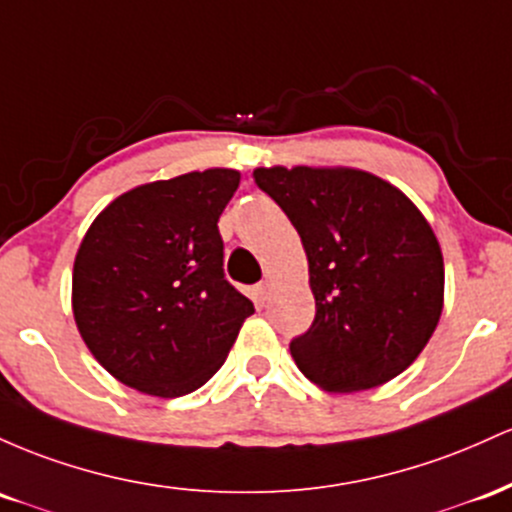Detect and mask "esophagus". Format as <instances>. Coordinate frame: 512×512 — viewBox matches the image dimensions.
Instances as JSON below:
<instances>
[{
    "mask_svg": "<svg viewBox=\"0 0 512 512\" xmlns=\"http://www.w3.org/2000/svg\"><path fill=\"white\" fill-rule=\"evenodd\" d=\"M271 290H273V285L268 283V280H263V283H258L256 287H254V295H256V300L258 302H266L268 297H271Z\"/></svg>",
    "mask_w": 512,
    "mask_h": 512,
    "instance_id": "esophagus-1",
    "label": "esophagus"
}]
</instances>
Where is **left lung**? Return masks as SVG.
Instances as JSON below:
<instances>
[{
	"instance_id": "1",
	"label": "left lung",
	"mask_w": 512,
	"mask_h": 512,
	"mask_svg": "<svg viewBox=\"0 0 512 512\" xmlns=\"http://www.w3.org/2000/svg\"><path fill=\"white\" fill-rule=\"evenodd\" d=\"M254 179L300 234L317 302L290 343L333 394L394 380L428 346L445 302L440 241L404 191L353 166H258Z\"/></svg>"
}]
</instances>
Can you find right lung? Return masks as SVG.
I'll list each match as a JSON object with an SVG mask.
<instances>
[{"mask_svg":"<svg viewBox=\"0 0 512 512\" xmlns=\"http://www.w3.org/2000/svg\"><path fill=\"white\" fill-rule=\"evenodd\" d=\"M237 169L142 183L86 229L72 271V314L103 370L137 392L174 399L220 370L254 302L222 268V210Z\"/></svg>","mask_w":512,"mask_h":512,"instance_id":"obj_1","label":"right lung"}]
</instances>
